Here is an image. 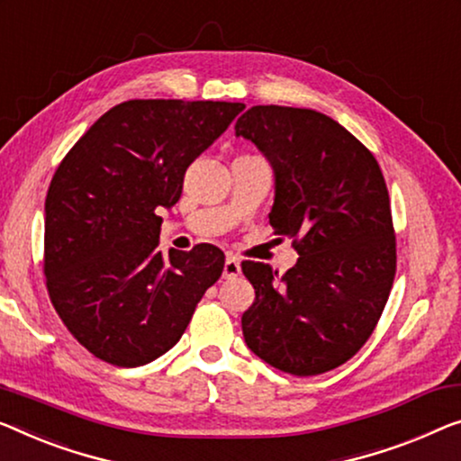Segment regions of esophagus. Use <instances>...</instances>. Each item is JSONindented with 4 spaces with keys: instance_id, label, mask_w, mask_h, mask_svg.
Segmentation results:
<instances>
[{
    "instance_id": "obj_1",
    "label": "esophagus",
    "mask_w": 461,
    "mask_h": 461,
    "mask_svg": "<svg viewBox=\"0 0 461 461\" xmlns=\"http://www.w3.org/2000/svg\"><path fill=\"white\" fill-rule=\"evenodd\" d=\"M240 271H242V267H240V260L236 257H228L223 263V277L225 279H233L238 277Z\"/></svg>"
}]
</instances>
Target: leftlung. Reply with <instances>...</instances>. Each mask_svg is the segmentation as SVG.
I'll use <instances>...</instances> for the list:
<instances>
[{"label":"left lung","instance_id":"obj_1","mask_svg":"<svg viewBox=\"0 0 461 461\" xmlns=\"http://www.w3.org/2000/svg\"><path fill=\"white\" fill-rule=\"evenodd\" d=\"M236 136L275 174L269 221L300 258L285 275L244 260L254 287L242 333L254 354L296 376L327 373L366 343L395 277L389 192L373 153L314 109L254 105Z\"/></svg>","mask_w":461,"mask_h":461}]
</instances>
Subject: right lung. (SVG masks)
Returning a JSON list of instances; mask_svg holds the SVG:
<instances>
[{
  "instance_id": "obj_1",
  "label": "right lung",
  "mask_w": 461,
  "mask_h": 461,
  "mask_svg": "<svg viewBox=\"0 0 461 461\" xmlns=\"http://www.w3.org/2000/svg\"><path fill=\"white\" fill-rule=\"evenodd\" d=\"M244 103L134 99L74 144L45 198V277L55 312L99 360L134 368L180 341L225 257L159 250V209Z\"/></svg>"
}]
</instances>
